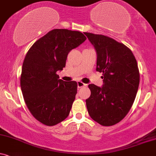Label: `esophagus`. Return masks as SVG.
<instances>
[{"instance_id":"1","label":"esophagus","mask_w":156,"mask_h":156,"mask_svg":"<svg viewBox=\"0 0 156 156\" xmlns=\"http://www.w3.org/2000/svg\"><path fill=\"white\" fill-rule=\"evenodd\" d=\"M86 85H86V84H85V83H83V82H80V81H78L77 82V87H78V88H81V87H85Z\"/></svg>"}]
</instances>
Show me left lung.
I'll return each instance as SVG.
<instances>
[{"instance_id": "1", "label": "left lung", "mask_w": 156, "mask_h": 156, "mask_svg": "<svg viewBox=\"0 0 156 156\" xmlns=\"http://www.w3.org/2000/svg\"><path fill=\"white\" fill-rule=\"evenodd\" d=\"M97 53L96 71L104 79L101 87L90 84L86 99L93 120L104 126L115 125L129 113L136 98L140 71L133 52L123 44L104 35L84 33Z\"/></svg>"}]
</instances>
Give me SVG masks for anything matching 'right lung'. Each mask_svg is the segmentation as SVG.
Masks as SVG:
<instances>
[{
    "label": "right lung",
    "instance_id": "add662e5",
    "mask_svg": "<svg viewBox=\"0 0 156 156\" xmlns=\"http://www.w3.org/2000/svg\"><path fill=\"white\" fill-rule=\"evenodd\" d=\"M85 40L80 31L54 29L27 52L20 76L22 93L29 111L44 125H57L69 116L77 83L59 80L56 73L66 66L69 52Z\"/></svg>",
    "mask_w": 156,
    "mask_h": 156
}]
</instances>
